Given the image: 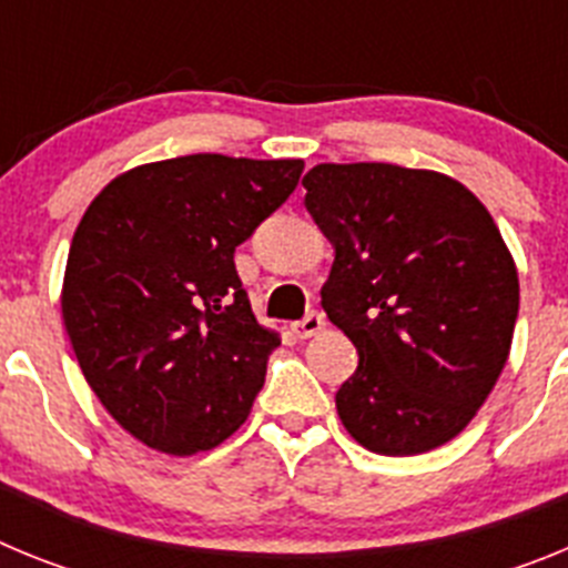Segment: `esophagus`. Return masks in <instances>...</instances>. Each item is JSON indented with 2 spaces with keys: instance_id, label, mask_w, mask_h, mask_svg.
Wrapping results in <instances>:
<instances>
[{
  "instance_id": "34e87169",
  "label": "esophagus",
  "mask_w": 568,
  "mask_h": 568,
  "mask_svg": "<svg viewBox=\"0 0 568 568\" xmlns=\"http://www.w3.org/2000/svg\"><path fill=\"white\" fill-rule=\"evenodd\" d=\"M321 329H324V315L321 313H307L304 318L293 324V333L298 335V338H313Z\"/></svg>"
}]
</instances>
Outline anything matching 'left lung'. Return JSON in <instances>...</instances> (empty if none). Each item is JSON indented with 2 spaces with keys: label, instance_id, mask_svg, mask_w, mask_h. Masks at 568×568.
I'll return each instance as SVG.
<instances>
[{
  "label": "left lung",
  "instance_id": "8db88e82",
  "mask_svg": "<svg viewBox=\"0 0 568 568\" xmlns=\"http://www.w3.org/2000/svg\"><path fill=\"white\" fill-rule=\"evenodd\" d=\"M304 204L335 247L321 307L358 349L335 406L378 455H418L475 418L509 358L518 270L460 182L384 162L315 164Z\"/></svg>",
  "mask_w": 568,
  "mask_h": 568
}]
</instances>
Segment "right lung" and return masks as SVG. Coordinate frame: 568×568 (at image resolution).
Listing matches in <instances>:
<instances>
[{"label": "right lung", "mask_w": 568, "mask_h": 568, "mask_svg": "<svg viewBox=\"0 0 568 568\" xmlns=\"http://www.w3.org/2000/svg\"><path fill=\"white\" fill-rule=\"evenodd\" d=\"M301 170V159L179 155L113 179L82 215L64 329L90 389L142 444L204 453L247 420L281 341L255 321L233 253Z\"/></svg>", "instance_id": "add662e5"}]
</instances>
